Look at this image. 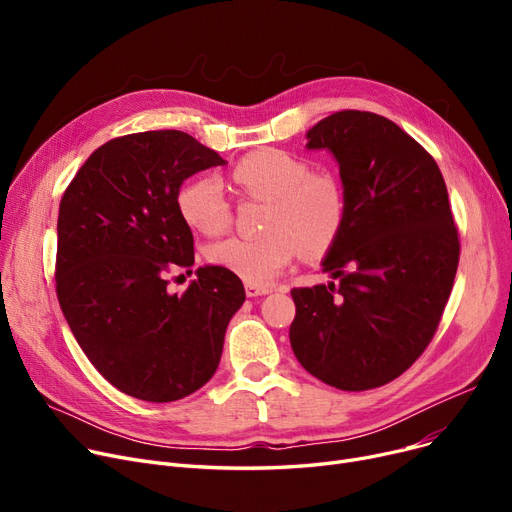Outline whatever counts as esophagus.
Instances as JSON below:
<instances>
[{
  "label": "esophagus",
  "mask_w": 512,
  "mask_h": 512,
  "mask_svg": "<svg viewBox=\"0 0 512 512\" xmlns=\"http://www.w3.org/2000/svg\"><path fill=\"white\" fill-rule=\"evenodd\" d=\"M245 290H247V297H263V294H270L272 288L270 286H261V284H253V282H247L245 284Z\"/></svg>",
  "instance_id": "34e87169"
}]
</instances>
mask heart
<instances>
[{
  "instance_id": "heart-1",
  "label": "heart",
  "mask_w": 512,
  "mask_h": 512,
  "mask_svg": "<svg viewBox=\"0 0 512 512\" xmlns=\"http://www.w3.org/2000/svg\"><path fill=\"white\" fill-rule=\"evenodd\" d=\"M230 178L247 197L267 201L261 238H228L209 247L213 265L253 284H267L299 257L326 253L344 224L346 199L330 172H309L297 155L282 149H257L238 159ZM180 218L207 236L230 226V203L211 176L188 180L178 193Z\"/></svg>"
}]
</instances>
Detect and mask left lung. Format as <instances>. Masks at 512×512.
<instances>
[{
  "label": "left lung",
  "instance_id": "1",
  "mask_svg": "<svg viewBox=\"0 0 512 512\" xmlns=\"http://www.w3.org/2000/svg\"><path fill=\"white\" fill-rule=\"evenodd\" d=\"M340 166L346 213L324 259L338 284L292 288L290 346L299 363L346 392L380 388L432 342L459 267L446 182L392 120L336 112L307 132Z\"/></svg>",
  "mask_w": 512,
  "mask_h": 512
}]
</instances>
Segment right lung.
Instances as JSON below:
<instances>
[{
  "label": "right lung",
  "mask_w": 512,
  "mask_h": 512,
  "mask_svg": "<svg viewBox=\"0 0 512 512\" xmlns=\"http://www.w3.org/2000/svg\"><path fill=\"white\" fill-rule=\"evenodd\" d=\"M224 164L186 132H134L93 151L62 197L58 301L83 353L128 396L180 400L220 365L242 282L205 265L176 294L168 274L195 263L176 203L182 182Z\"/></svg>",
  "instance_id": "obj_1"
}]
</instances>
